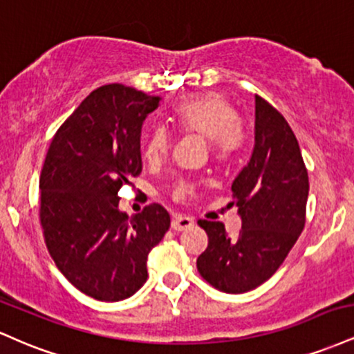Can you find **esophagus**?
Masks as SVG:
<instances>
[{
	"label": "esophagus",
	"mask_w": 354,
	"mask_h": 354,
	"mask_svg": "<svg viewBox=\"0 0 354 354\" xmlns=\"http://www.w3.org/2000/svg\"><path fill=\"white\" fill-rule=\"evenodd\" d=\"M194 226V219L189 216H174L171 221V228L174 231H185Z\"/></svg>",
	"instance_id": "1"
}]
</instances>
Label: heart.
<instances>
[{
  "label": "heart",
  "mask_w": 354,
  "mask_h": 354,
  "mask_svg": "<svg viewBox=\"0 0 354 354\" xmlns=\"http://www.w3.org/2000/svg\"><path fill=\"white\" fill-rule=\"evenodd\" d=\"M173 121L185 135L206 140L218 160H228L243 141L236 111L221 93L206 91L183 100L173 109ZM169 148L171 138L168 131L161 126H154L143 141V156L148 163L156 165L168 156ZM189 193V186L181 185L174 189V198L185 200Z\"/></svg>",
  "instance_id": "heart-1"
}]
</instances>
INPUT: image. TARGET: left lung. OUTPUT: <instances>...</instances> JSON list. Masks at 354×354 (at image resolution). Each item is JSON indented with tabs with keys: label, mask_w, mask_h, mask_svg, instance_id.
Instances as JSON below:
<instances>
[{
	"label": "left lung",
	"mask_w": 354,
	"mask_h": 354,
	"mask_svg": "<svg viewBox=\"0 0 354 354\" xmlns=\"http://www.w3.org/2000/svg\"><path fill=\"white\" fill-rule=\"evenodd\" d=\"M233 203L241 218L236 238L219 221L200 219L208 248L196 266L211 286L246 293L274 274L304 228L310 193L306 166L293 129L265 100L254 98V146L234 178Z\"/></svg>",
	"instance_id": "8db88e82"
}]
</instances>
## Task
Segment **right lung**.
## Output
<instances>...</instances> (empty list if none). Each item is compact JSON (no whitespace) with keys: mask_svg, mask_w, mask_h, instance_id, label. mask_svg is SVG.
<instances>
[{"mask_svg":"<svg viewBox=\"0 0 354 354\" xmlns=\"http://www.w3.org/2000/svg\"><path fill=\"white\" fill-rule=\"evenodd\" d=\"M160 96L106 84L61 124L44 160L39 218L48 251L73 286L100 301H121L148 278L149 251L169 214L149 205L135 216L118 208V191L141 173V128Z\"/></svg>","mask_w":354,"mask_h":354,"instance_id":"add662e5","label":"right lung"}]
</instances>
